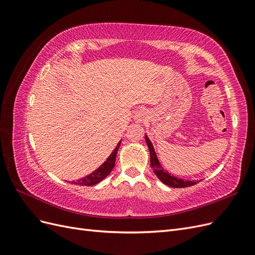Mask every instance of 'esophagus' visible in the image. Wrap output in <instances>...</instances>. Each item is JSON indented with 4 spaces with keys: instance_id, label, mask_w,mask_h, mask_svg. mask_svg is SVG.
Wrapping results in <instances>:
<instances>
[{
    "instance_id": "obj_1",
    "label": "esophagus",
    "mask_w": 255,
    "mask_h": 255,
    "mask_svg": "<svg viewBox=\"0 0 255 255\" xmlns=\"http://www.w3.org/2000/svg\"><path fill=\"white\" fill-rule=\"evenodd\" d=\"M146 118V113L143 111V110H140L135 113V116H134V120L137 122V123H142Z\"/></svg>"
}]
</instances>
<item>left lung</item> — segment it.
<instances>
[{
  "label": "left lung",
  "mask_w": 255,
  "mask_h": 255,
  "mask_svg": "<svg viewBox=\"0 0 255 255\" xmlns=\"http://www.w3.org/2000/svg\"><path fill=\"white\" fill-rule=\"evenodd\" d=\"M144 138H145V142H146V144H148V148L150 151V161H151V167L153 168V171L156 174L158 179L164 184H166L167 186L174 187V188H183V187L192 186V185H196L199 182V181H187V180H183V179H177L176 176H173L170 173L165 171L156 156V153H155V150H154V146H153L152 142L150 141V139L146 135Z\"/></svg>",
  "instance_id": "obj_1"
}]
</instances>
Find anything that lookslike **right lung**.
Listing matches in <instances>:
<instances>
[{
    "label": "right lung",
    "instance_id": "add662e5",
    "mask_svg": "<svg viewBox=\"0 0 255 255\" xmlns=\"http://www.w3.org/2000/svg\"><path fill=\"white\" fill-rule=\"evenodd\" d=\"M120 143H121V140L118 142L117 146H116L115 150L112 152L109 158H107L104 163L97 169V170H95L91 174H88L87 176L83 177V179L76 180V182H73V184L81 185V186H94V185L104 180L105 177L112 172L113 168L115 167L116 156H117V152L120 146Z\"/></svg>",
    "mask_w": 255,
    "mask_h": 255
}]
</instances>
